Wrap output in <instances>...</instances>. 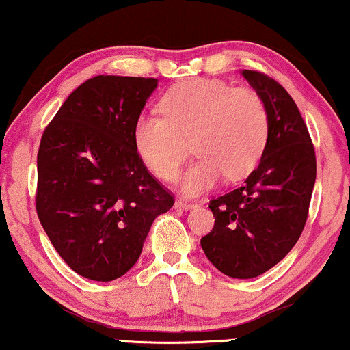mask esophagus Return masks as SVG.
I'll return each mask as SVG.
<instances>
[{
	"mask_svg": "<svg viewBox=\"0 0 350 350\" xmlns=\"http://www.w3.org/2000/svg\"><path fill=\"white\" fill-rule=\"evenodd\" d=\"M174 207L176 208H183V211H192V208H196V204L186 202V200H176Z\"/></svg>",
	"mask_w": 350,
	"mask_h": 350,
	"instance_id": "34e87169",
	"label": "esophagus"
}]
</instances>
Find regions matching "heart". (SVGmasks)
I'll list each match as a JSON object with an SVG mask.
<instances>
[{
  "label": "heart",
  "instance_id": "1",
  "mask_svg": "<svg viewBox=\"0 0 350 350\" xmlns=\"http://www.w3.org/2000/svg\"><path fill=\"white\" fill-rule=\"evenodd\" d=\"M163 116L144 113L133 126L139 159L159 179L172 180L187 156H199L180 180L184 196L211 191L226 176L240 179L255 170L268 139V110L250 88L211 79L178 83L161 100Z\"/></svg>",
  "mask_w": 350,
  "mask_h": 350
}]
</instances>
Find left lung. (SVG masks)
Wrapping results in <instances>:
<instances>
[{
  "mask_svg": "<svg viewBox=\"0 0 350 350\" xmlns=\"http://www.w3.org/2000/svg\"><path fill=\"white\" fill-rule=\"evenodd\" d=\"M240 74L267 105V146L242 186L211 200L215 224L200 245L217 270L248 280L275 267L298 242L316 183V156L290 94L260 72Z\"/></svg>",
  "mask_w": 350,
  "mask_h": 350,
  "instance_id": "8db88e82",
  "label": "left lung"
}]
</instances>
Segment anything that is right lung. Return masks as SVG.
Wrapping results in <instances>:
<instances>
[{"instance_id": "1", "label": "right lung", "mask_w": 350, "mask_h": 350, "mask_svg": "<svg viewBox=\"0 0 350 350\" xmlns=\"http://www.w3.org/2000/svg\"><path fill=\"white\" fill-rule=\"evenodd\" d=\"M156 79L97 75L75 88L44 131L38 208L51 243L75 273L120 278L174 198L148 172L133 126Z\"/></svg>"}]
</instances>
